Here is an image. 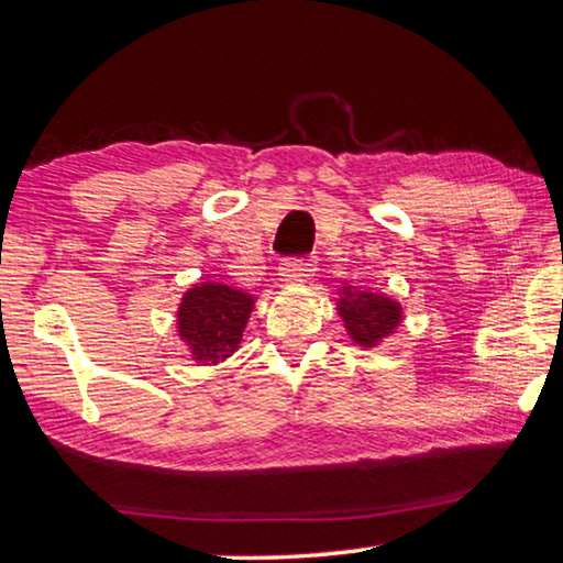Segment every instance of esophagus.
<instances>
[{"label":"esophagus","mask_w":563,"mask_h":563,"mask_svg":"<svg viewBox=\"0 0 563 563\" xmlns=\"http://www.w3.org/2000/svg\"><path fill=\"white\" fill-rule=\"evenodd\" d=\"M308 273H310V263H305L300 258L283 261L278 268V275L283 283H300L302 278H308Z\"/></svg>","instance_id":"1"}]
</instances>
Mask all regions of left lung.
<instances>
[{"label":"left lung","mask_w":563,"mask_h":563,"mask_svg":"<svg viewBox=\"0 0 563 563\" xmlns=\"http://www.w3.org/2000/svg\"><path fill=\"white\" fill-rule=\"evenodd\" d=\"M340 318L345 320L350 338L362 347H375L379 340L393 335L402 320V308L393 298L379 292L342 288V298L338 302Z\"/></svg>","instance_id":"obj_1"}]
</instances>
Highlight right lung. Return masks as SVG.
<instances>
[{
	"label": "right lung",
	"mask_w": 563,
	"mask_h": 563,
	"mask_svg": "<svg viewBox=\"0 0 563 563\" xmlns=\"http://www.w3.org/2000/svg\"><path fill=\"white\" fill-rule=\"evenodd\" d=\"M253 295L231 285L201 283L190 288L178 308V335L203 365H218L241 345L253 310Z\"/></svg>",
	"instance_id": "1"
}]
</instances>
